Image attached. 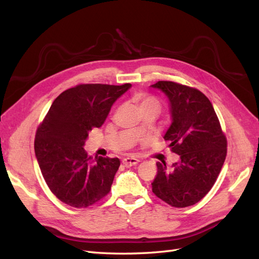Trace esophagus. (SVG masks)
<instances>
[{"mask_svg": "<svg viewBox=\"0 0 259 259\" xmlns=\"http://www.w3.org/2000/svg\"><path fill=\"white\" fill-rule=\"evenodd\" d=\"M138 162H139V160L137 158H124L123 160H122L123 166L126 167V168L133 167V166H135V164H137Z\"/></svg>", "mask_w": 259, "mask_h": 259, "instance_id": "34e87169", "label": "esophagus"}]
</instances>
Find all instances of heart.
<instances>
[{"label": "heart", "mask_w": 259, "mask_h": 259, "mask_svg": "<svg viewBox=\"0 0 259 259\" xmlns=\"http://www.w3.org/2000/svg\"><path fill=\"white\" fill-rule=\"evenodd\" d=\"M144 106H155V107L160 109V104H159V102L156 100L155 98H151V97L142 98L140 107H144Z\"/></svg>", "instance_id": "b5f03b06"}]
</instances>
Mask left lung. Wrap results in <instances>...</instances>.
<instances>
[{
  "label": "left lung",
  "mask_w": 259,
  "mask_h": 259,
  "mask_svg": "<svg viewBox=\"0 0 259 259\" xmlns=\"http://www.w3.org/2000/svg\"><path fill=\"white\" fill-rule=\"evenodd\" d=\"M167 97L171 124L163 139L179 160L167 168L157 162L152 192L177 208L200 201L216 181L226 159L227 140L209 99L199 90L171 81L151 85Z\"/></svg>",
  "instance_id": "8db88e82"
}]
</instances>
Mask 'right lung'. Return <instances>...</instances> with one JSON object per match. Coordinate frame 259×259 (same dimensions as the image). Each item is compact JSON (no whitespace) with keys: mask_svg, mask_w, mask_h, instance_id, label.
<instances>
[{"mask_svg":"<svg viewBox=\"0 0 259 259\" xmlns=\"http://www.w3.org/2000/svg\"><path fill=\"white\" fill-rule=\"evenodd\" d=\"M130 88L80 84L51 104L36 130L34 151L43 178L59 200L85 208L109 194L120 160L88 156L83 147L90 131L100 128L112 104Z\"/></svg>","mask_w":259,"mask_h":259,"instance_id":"add662e5","label":"right lung"}]
</instances>
